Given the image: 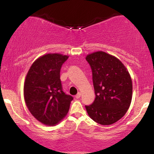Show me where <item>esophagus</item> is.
I'll return each instance as SVG.
<instances>
[{"mask_svg":"<svg viewBox=\"0 0 154 154\" xmlns=\"http://www.w3.org/2000/svg\"><path fill=\"white\" fill-rule=\"evenodd\" d=\"M81 92H79V93H78L76 95H75V98L79 99L80 97H81Z\"/></svg>","mask_w":154,"mask_h":154,"instance_id":"obj_1","label":"esophagus"}]
</instances>
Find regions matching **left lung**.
<instances>
[{
  "instance_id": "8db88e82",
  "label": "left lung",
  "mask_w": 154,
  "mask_h": 154,
  "mask_svg": "<svg viewBox=\"0 0 154 154\" xmlns=\"http://www.w3.org/2000/svg\"><path fill=\"white\" fill-rule=\"evenodd\" d=\"M86 60L92 69L95 99L85 109L96 123L111 125L121 119L129 109L132 79L123 63L106 52L90 54Z\"/></svg>"
}]
</instances>
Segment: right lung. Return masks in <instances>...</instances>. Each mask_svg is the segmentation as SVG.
Instances as JSON below:
<instances>
[{
    "mask_svg": "<svg viewBox=\"0 0 154 154\" xmlns=\"http://www.w3.org/2000/svg\"><path fill=\"white\" fill-rule=\"evenodd\" d=\"M68 56L47 54L37 59L27 73L24 96L31 114L46 125L57 124L66 116L73 97L62 90L60 70Z\"/></svg>",
    "mask_w": 154,
    "mask_h": 154,
    "instance_id": "obj_1",
    "label": "right lung"
}]
</instances>
